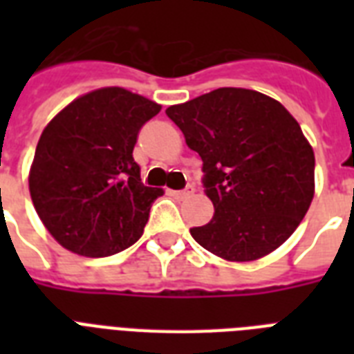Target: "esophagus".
Instances as JSON below:
<instances>
[{
	"mask_svg": "<svg viewBox=\"0 0 354 354\" xmlns=\"http://www.w3.org/2000/svg\"><path fill=\"white\" fill-rule=\"evenodd\" d=\"M193 193H194L193 187H185L183 191H172V189H169V194H171V196H174V198H178V200L189 198V196H191Z\"/></svg>",
	"mask_w": 354,
	"mask_h": 354,
	"instance_id": "esophagus-1",
	"label": "esophagus"
}]
</instances>
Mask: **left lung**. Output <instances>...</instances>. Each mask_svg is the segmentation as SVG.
I'll use <instances>...</instances> for the list:
<instances>
[{"label": "left lung", "mask_w": 354, "mask_h": 354, "mask_svg": "<svg viewBox=\"0 0 354 354\" xmlns=\"http://www.w3.org/2000/svg\"><path fill=\"white\" fill-rule=\"evenodd\" d=\"M165 113L204 161L215 215L193 227L200 246L232 263L268 255L296 232L314 198V150L279 101L218 88Z\"/></svg>", "instance_id": "8db88e82"}]
</instances>
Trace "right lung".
<instances>
[{
    "mask_svg": "<svg viewBox=\"0 0 354 354\" xmlns=\"http://www.w3.org/2000/svg\"><path fill=\"white\" fill-rule=\"evenodd\" d=\"M160 110L147 97L110 86L77 97L44 128L29 193L60 246L108 257L143 235L163 189L143 185L132 150L139 128Z\"/></svg>",
    "mask_w": 354,
    "mask_h": 354,
    "instance_id": "right-lung-1",
    "label": "right lung"
}]
</instances>
